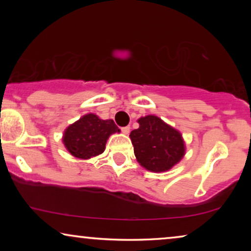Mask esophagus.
Masks as SVG:
<instances>
[{"mask_svg": "<svg viewBox=\"0 0 251 251\" xmlns=\"http://www.w3.org/2000/svg\"><path fill=\"white\" fill-rule=\"evenodd\" d=\"M121 130H122V132H123V133H126V135H128L129 131H130V126H122Z\"/></svg>", "mask_w": 251, "mask_h": 251, "instance_id": "esophagus-1", "label": "esophagus"}]
</instances>
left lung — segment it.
Returning <instances> with one entry per match:
<instances>
[{
    "instance_id": "8db88e82",
    "label": "left lung",
    "mask_w": 251,
    "mask_h": 251,
    "mask_svg": "<svg viewBox=\"0 0 251 251\" xmlns=\"http://www.w3.org/2000/svg\"><path fill=\"white\" fill-rule=\"evenodd\" d=\"M139 128L132 130L130 138L137 161L147 170H169L185 154L181 135L162 120L147 115L138 120Z\"/></svg>"
}]
</instances>
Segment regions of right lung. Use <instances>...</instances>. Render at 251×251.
Masks as SVG:
<instances>
[{
    "instance_id": "right-lung-1",
    "label": "right lung",
    "mask_w": 251,
    "mask_h": 251,
    "mask_svg": "<svg viewBox=\"0 0 251 251\" xmlns=\"http://www.w3.org/2000/svg\"><path fill=\"white\" fill-rule=\"evenodd\" d=\"M120 132L113 120H101L87 114L65 130L64 144L68 152L78 159H90L105 151L109 135Z\"/></svg>"
}]
</instances>
